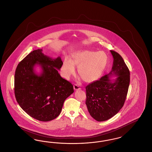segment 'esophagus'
<instances>
[{
    "mask_svg": "<svg viewBox=\"0 0 152 152\" xmlns=\"http://www.w3.org/2000/svg\"><path fill=\"white\" fill-rule=\"evenodd\" d=\"M73 89L75 90H80V86H79V85H77V84H75L74 85H73Z\"/></svg>",
    "mask_w": 152,
    "mask_h": 152,
    "instance_id": "esophagus-1",
    "label": "esophagus"
}]
</instances>
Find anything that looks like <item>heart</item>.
Here are the masks:
<instances>
[{"mask_svg":"<svg viewBox=\"0 0 152 152\" xmlns=\"http://www.w3.org/2000/svg\"><path fill=\"white\" fill-rule=\"evenodd\" d=\"M108 62V57L103 51L83 50L75 53L69 60L64 59L61 68L63 77L68 79L75 73L74 67L85 82L91 83L102 77Z\"/></svg>","mask_w":152,"mask_h":152,"instance_id":"1","label":"heart"}]
</instances>
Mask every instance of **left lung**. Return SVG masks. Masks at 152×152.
<instances>
[{"mask_svg": "<svg viewBox=\"0 0 152 152\" xmlns=\"http://www.w3.org/2000/svg\"><path fill=\"white\" fill-rule=\"evenodd\" d=\"M113 57L112 71L86 86V104L90 115L97 121L108 120L115 115L125 103L130 84V71L118 53L110 50ZM115 75L112 80L110 76Z\"/></svg>", "mask_w": 152, "mask_h": 152, "instance_id": "8db88e82", "label": "left lung"}]
</instances>
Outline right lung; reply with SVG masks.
<instances>
[{
	"label": "right lung",
	"mask_w": 152,
	"mask_h": 152,
	"mask_svg": "<svg viewBox=\"0 0 152 152\" xmlns=\"http://www.w3.org/2000/svg\"><path fill=\"white\" fill-rule=\"evenodd\" d=\"M37 49L18 64L15 75V94L21 108L32 118L49 121L61 112L64 100L74 91L73 85L63 79L58 69L63 62L59 57L52 59ZM39 65L38 75L34 67Z\"/></svg>",
	"instance_id": "right-lung-1"
}]
</instances>
